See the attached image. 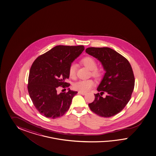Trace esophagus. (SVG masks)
<instances>
[{
	"instance_id": "1",
	"label": "esophagus",
	"mask_w": 156,
	"mask_h": 156,
	"mask_svg": "<svg viewBox=\"0 0 156 156\" xmlns=\"http://www.w3.org/2000/svg\"><path fill=\"white\" fill-rule=\"evenodd\" d=\"M78 93L80 94L83 95H85L86 94V93H84V92H82V91H79L78 92Z\"/></svg>"
}]
</instances>
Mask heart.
Listing matches in <instances>:
<instances>
[{"instance_id": "1", "label": "heart", "mask_w": 156, "mask_h": 156, "mask_svg": "<svg viewBox=\"0 0 156 156\" xmlns=\"http://www.w3.org/2000/svg\"><path fill=\"white\" fill-rule=\"evenodd\" d=\"M81 62L88 69L91 71V75L96 78H98L101 76V71L97 68V63L94 59L90 57L83 58ZM69 74L71 78H75L76 76V65L72 63L69 69ZM95 85V82L92 80H85L77 81L74 84V89L86 93L91 90Z\"/></svg>"}]
</instances>
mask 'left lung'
<instances>
[{"label":"left lung","instance_id":"obj_1","mask_svg":"<svg viewBox=\"0 0 156 156\" xmlns=\"http://www.w3.org/2000/svg\"><path fill=\"white\" fill-rule=\"evenodd\" d=\"M86 52L102 63L106 71L95 94L94 101L89 104L91 110L103 117H110L122 111L131 98L135 79L127 59L109 47H89ZM104 92L107 94L104 98Z\"/></svg>","mask_w":156,"mask_h":156}]
</instances>
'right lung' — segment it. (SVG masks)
<instances>
[{"instance_id":"add662e5","label":"right lung","mask_w":156,"mask_h":156,"mask_svg":"<svg viewBox=\"0 0 156 156\" xmlns=\"http://www.w3.org/2000/svg\"><path fill=\"white\" fill-rule=\"evenodd\" d=\"M84 50L83 46L59 45L34 62L28 76V93L35 108L43 116L59 117L69 109L78 92L69 88L67 93L59 94L58 90L59 86H70L65 82L69 78V67Z\"/></svg>"}]
</instances>
